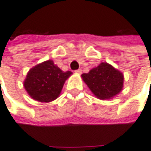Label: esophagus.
Listing matches in <instances>:
<instances>
[{
	"instance_id": "obj_1",
	"label": "esophagus",
	"mask_w": 151,
	"mask_h": 151,
	"mask_svg": "<svg viewBox=\"0 0 151 151\" xmlns=\"http://www.w3.org/2000/svg\"><path fill=\"white\" fill-rule=\"evenodd\" d=\"M75 73L76 74H81V73H82V70H81V69H78V70H76Z\"/></svg>"
}]
</instances>
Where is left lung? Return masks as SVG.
<instances>
[{"instance_id":"obj_1","label":"left lung","mask_w":151,"mask_h":151,"mask_svg":"<svg viewBox=\"0 0 151 151\" xmlns=\"http://www.w3.org/2000/svg\"><path fill=\"white\" fill-rule=\"evenodd\" d=\"M81 77L93 95L100 100L112 99L123 88L122 73L107 63L103 62Z\"/></svg>"}]
</instances>
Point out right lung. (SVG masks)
<instances>
[{
    "label": "right lung",
    "instance_id": "obj_1",
    "mask_svg": "<svg viewBox=\"0 0 151 151\" xmlns=\"http://www.w3.org/2000/svg\"><path fill=\"white\" fill-rule=\"evenodd\" d=\"M72 74V72H63L52 60H48L29 69L23 87L33 100L48 103L60 96L64 83Z\"/></svg>",
    "mask_w": 151,
    "mask_h": 151
}]
</instances>
